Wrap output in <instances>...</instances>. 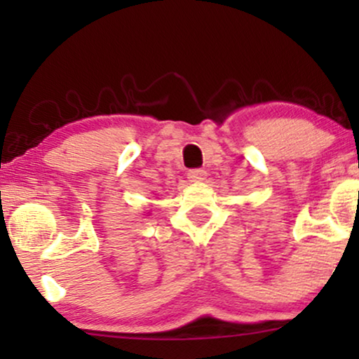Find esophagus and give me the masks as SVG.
<instances>
[{
  "label": "esophagus",
  "instance_id": "34e87169",
  "mask_svg": "<svg viewBox=\"0 0 359 359\" xmlns=\"http://www.w3.org/2000/svg\"><path fill=\"white\" fill-rule=\"evenodd\" d=\"M187 179L191 182H201V180L205 179V170H203V168H192V170H189Z\"/></svg>",
  "mask_w": 359,
  "mask_h": 359
}]
</instances>
